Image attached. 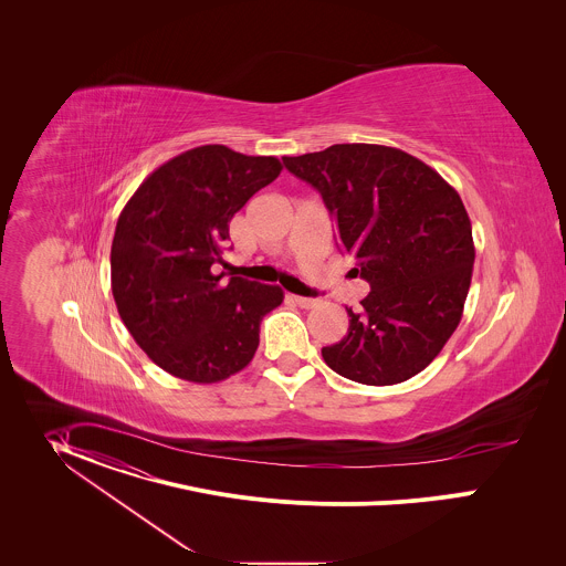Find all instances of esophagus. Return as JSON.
<instances>
[{
    "instance_id": "1",
    "label": "esophagus",
    "mask_w": 566,
    "mask_h": 566,
    "mask_svg": "<svg viewBox=\"0 0 566 566\" xmlns=\"http://www.w3.org/2000/svg\"><path fill=\"white\" fill-rule=\"evenodd\" d=\"M292 301H294L298 307H303V310H312V307L318 305L316 298H305V296H292Z\"/></svg>"
}]
</instances>
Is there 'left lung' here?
Wrapping results in <instances>:
<instances>
[{"instance_id": "obj_1", "label": "left lung", "mask_w": 566, "mask_h": 566, "mask_svg": "<svg viewBox=\"0 0 566 566\" xmlns=\"http://www.w3.org/2000/svg\"><path fill=\"white\" fill-rule=\"evenodd\" d=\"M321 191L355 274L370 283L348 333L324 346L326 366L366 386H395L424 370L462 321L475 245L460 193L399 148L335 144L283 157Z\"/></svg>"}]
</instances>
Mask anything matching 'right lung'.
<instances>
[{
	"mask_svg": "<svg viewBox=\"0 0 566 566\" xmlns=\"http://www.w3.org/2000/svg\"><path fill=\"white\" fill-rule=\"evenodd\" d=\"M283 165L227 146H200L157 167L119 213L111 245L117 312L165 373L218 384L259 346V324L283 303L279 285L242 276L222 283L229 222Z\"/></svg>",
	"mask_w": 566,
	"mask_h": 566,
	"instance_id": "right-lung-1",
	"label": "right lung"
}]
</instances>
